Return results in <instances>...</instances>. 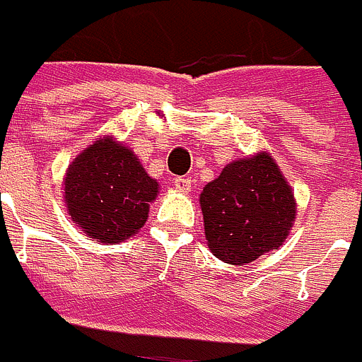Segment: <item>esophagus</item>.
Returning <instances> with one entry per match:
<instances>
[{"mask_svg":"<svg viewBox=\"0 0 362 362\" xmlns=\"http://www.w3.org/2000/svg\"><path fill=\"white\" fill-rule=\"evenodd\" d=\"M175 189L181 193H189L191 191V179L189 177H177L175 179Z\"/></svg>","mask_w":362,"mask_h":362,"instance_id":"34e87169","label":"esophagus"}]
</instances>
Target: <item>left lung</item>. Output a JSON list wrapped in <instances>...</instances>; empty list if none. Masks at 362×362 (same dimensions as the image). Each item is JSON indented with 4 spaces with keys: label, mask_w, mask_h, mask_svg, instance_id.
Here are the masks:
<instances>
[{
    "label": "left lung",
    "mask_w": 362,
    "mask_h": 362,
    "mask_svg": "<svg viewBox=\"0 0 362 362\" xmlns=\"http://www.w3.org/2000/svg\"><path fill=\"white\" fill-rule=\"evenodd\" d=\"M211 254L245 266L278 250L296 221V199L268 151L231 160L199 195Z\"/></svg>",
    "instance_id": "1"
}]
</instances>
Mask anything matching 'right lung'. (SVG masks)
Here are the masks:
<instances>
[{
    "label": "right lung",
    "instance_id": "1",
    "mask_svg": "<svg viewBox=\"0 0 362 362\" xmlns=\"http://www.w3.org/2000/svg\"><path fill=\"white\" fill-rule=\"evenodd\" d=\"M68 216L92 242L117 245L145 226L159 183L146 173L131 146L112 134L78 153L62 181Z\"/></svg>",
    "mask_w": 362,
    "mask_h": 362
}]
</instances>
